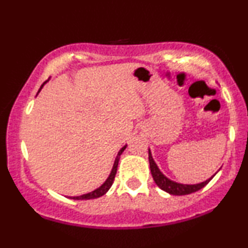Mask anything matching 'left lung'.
<instances>
[{"mask_svg":"<svg viewBox=\"0 0 248 248\" xmlns=\"http://www.w3.org/2000/svg\"><path fill=\"white\" fill-rule=\"evenodd\" d=\"M149 164H150V171H151V174H153L155 183H156V185L160 189H163L164 192L171 194V195H187V194L198 192V190L203 188L205 185L209 183L211 179L214 178V175L217 173V172L215 173L213 177L208 179V180L203 181V183L194 184V185H185V184L175 183V181L171 180V179H169L168 177H165V175L163 174V172L160 171L159 168L157 166V164L155 163L153 156H151L150 149H149Z\"/></svg>","mask_w":248,"mask_h":248,"instance_id":"1","label":"left lung"}]
</instances>
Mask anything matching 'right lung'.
I'll return each mask as SVG.
<instances>
[{
    "instance_id": "add662e5",
    "label": "right lung",
    "mask_w": 248,
    "mask_h": 248,
    "mask_svg": "<svg viewBox=\"0 0 248 248\" xmlns=\"http://www.w3.org/2000/svg\"><path fill=\"white\" fill-rule=\"evenodd\" d=\"M47 82V80H46ZM46 82H44V84L40 86V89H39L38 93L39 92L41 91V89L44 88V85L46 84ZM127 145H124V147H122L120 149V151L118 153V156H116L115 160H114V164H113V168H112V171L111 173H109L108 178L106 179V181L104 183L103 185H101L100 187H98L97 189L92 190V192L88 193V194H83V195H79V196H74V198H70L73 200H92V199H97V198H100V196H103L104 194H106L107 192H108V189L111 188L113 181H114V178H115V174H116V170H118V164H119V159H120V156L121 154L124 153V149H126Z\"/></svg>"
}]
</instances>
